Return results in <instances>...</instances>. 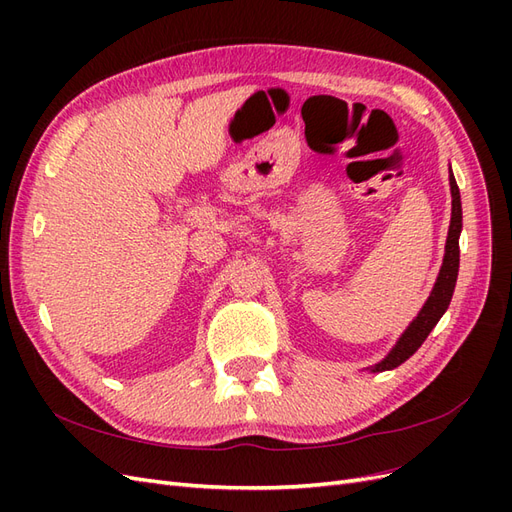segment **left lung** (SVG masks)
I'll use <instances>...</instances> for the list:
<instances>
[{
	"label": "left lung",
	"instance_id": "1",
	"mask_svg": "<svg viewBox=\"0 0 512 512\" xmlns=\"http://www.w3.org/2000/svg\"><path fill=\"white\" fill-rule=\"evenodd\" d=\"M448 183H451V196H453V211H451V226H448V237H446V247H444V260L438 273L436 286H433L427 303L423 305L418 316L410 322V327L404 331V335L399 337V342L395 348L384 356V359L371 367V371H386V369H395L404 361H408L410 356L421 348V344L431 333V329L436 327L438 320L444 316V312L451 305L455 284H457V273H459V235H461V196L453 170L448 173Z\"/></svg>",
	"mask_w": 512,
	"mask_h": 512
}]
</instances>
